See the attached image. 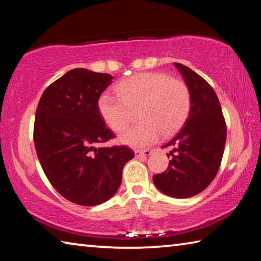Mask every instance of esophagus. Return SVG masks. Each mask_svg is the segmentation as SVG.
Segmentation results:
<instances>
[{
	"label": "esophagus",
	"instance_id": "34e87169",
	"mask_svg": "<svg viewBox=\"0 0 261 261\" xmlns=\"http://www.w3.org/2000/svg\"><path fill=\"white\" fill-rule=\"evenodd\" d=\"M153 153V151H149V149H146V151H135V155L137 158H141V156H149Z\"/></svg>",
	"mask_w": 261,
	"mask_h": 261
}]
</instances>
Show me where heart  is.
<instances>
[{
  "label": "heart",
  "mask_w": 261,
  "mask_h": 261,
  "mask_svg": "<svg viewBox=\"0 0 261 261\" xmlns=\"http://www.w3.org/2000/svg\"><path fill=\"white\" fill-rule=\"evenodd\" d=\"M118 95L109 92L99 96L98 112L113 131H122L131 120V109L138 108L141 122L123 131L120 143L131 147H146L160 138L177 132L191 108L188 86L166 73H137L118 83Z\"/></svg>",
  "instance_id": "heart-1"
}]
</instances>
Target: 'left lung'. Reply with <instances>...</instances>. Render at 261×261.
<instances>
[{
  "instance_id": "1",
  "label": "left lung",
  "mask_w": 261,
  "mask_h": 261,
  "mask_svg": "<svg viewBox=\"0 0 261 261\" xmlns=\"http://www.w3.org/2000/svg\"><path fill=\"white\" fill-rule=\"evenodd\" d=\"M174 65L189 88L191 108L182 130L163 146L173 148L171 160L165 173L153 176V182L162 193L182 199L204 191L218 174L227 126L210 84L185 65Z\"/></svg>"
}]
</instances>
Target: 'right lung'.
I'll return each instance as SVG.
<instances>
[{
  "label": "right lung",
  "mask_w": 261,
  "mask_h": 261,
  "mask_svg": "<svg viewBox=\"0 0 261 261\" xmlns=\"http://www.w3.org/2000/svg\"><path fill=\"white\" fill-rule=\"evenodd\" d=\"M113 76L72 69L48 86L34 121V146L48 180L62 197L82 206L110 199L120 188L126 146L95 147L114 138L98 112Z\"/></svg>",
  "instance_id": "right-lung-1"
}]
</instances>
